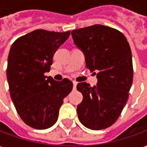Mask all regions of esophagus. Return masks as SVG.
<instances>
[{
    "mask_svg": "<svg viewBox=\"0 0 147 147\" xmlns=\"http://www.w3.org/2000/svg\"><path fill=\"white\" fill-rule=\"evenodd\" d=\"M76 85H77V82H76V81H73V89L74 90L76 89Z\"/></svg>",
    "mask_w": 147,
    "mask_h": 147,
    "instance_id": "obj_1",
    "label": "esophagus"
}]
</instances>
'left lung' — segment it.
I'll return each mask as SVG.
<instances>
[{"instance_id": "left-lung-1", "label": "left lung", "mask_w": 147, "mask_h": 147, "mask_svg": "<svg viewBox=\"0 0 147 147\" xmlns=\"http://www.w3.org/2000/svg\"><path fill=\"white\" fill-rule=\"evenodd\" d=\"M71 36L98 79L97 86L78 83L83 97L78 117L87 128L105 129L116 122L128 99L133 80L129 43L119 30L100 24L73 30Z\"/></svg>"}]
</instances>
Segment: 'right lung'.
Wrapping results in <instances>:
<instances>
[{"label": "right lung", "instance_id": "right-lung-1", "mask_svg": "<svg viewBox=\"0 0 147 147\" xmlns=\"http://www.w3.org/2000/svg\"><path fill=\"white\" fill-rule=\"evenodd\" d=\"M70 31L36 30L16 39L8 57L7 80L11 101L20 118L35 129H46L58 118L63 100L73 84L44 74L50 70L56 51Z\"/></svg>", "mask_w": 147, "mask_h": 147}]
</instances>
